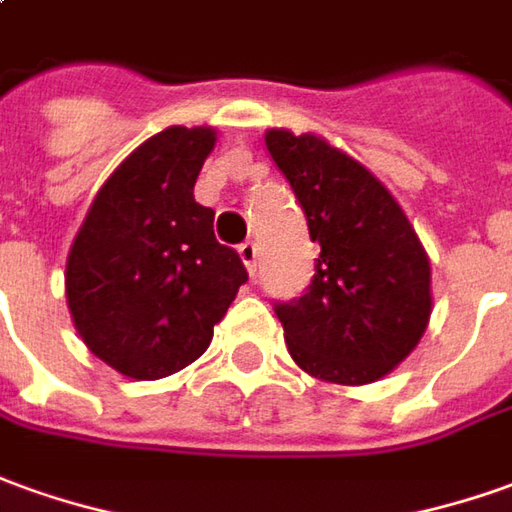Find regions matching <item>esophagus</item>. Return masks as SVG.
Wrapping results in <instances>:
<instances>
[{"mask_svg": "<svg viewBox=\"0 0 512 512\" xmlns=\"http://www.w3.org/2000/svg\"><path fill=\"white\" fill-rule=\"evenodd\" d=\"M239 259H242V264L248 267L250 276H256V259H259V248H256V242H245V245H239Z\"/></svg>", "mask_w": 512, "mask_h": 512, "instance_id": "obj_1", "label": "esophagus"}]
</instances>
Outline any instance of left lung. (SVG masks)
<instances>
[{
	"instance_id": "obj_1",
	"label": "left lung",
	"mask_w": 512,
	"mask_h": 512,
	"mask_svg": "<svg viewBox=\"0 0 512 512\" xmlns=\"http://www.w3.org/2000/svg\"><path fill=\"white\" fill-rule=\"evenodd\" d=\"M264 144L320 245L306 292L276 303L292 359L323 382H376L410 357L432 315L424 245L384 183L326 139L273 128Z\"/></svg>"
}]
</instances>
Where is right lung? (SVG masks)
<instances>
[{
	"instance_id": "1",
	"label": "right lung",
	"mask_w": 512,
	"mask_h": 512,
	"mask_svg": "<svg viewBox=\"0 0 512 512\" xmlns=\"http://www.w3.org/2000/svg\"><path fill=\"white\" fill-rule=\"evenodd\" d=\"M214 128L150 136L111 172L66 259V301L88 351L130 379L192 365L214 337L248 270L214 236L195 181Z\"/></svg>"
}]
</instances>
